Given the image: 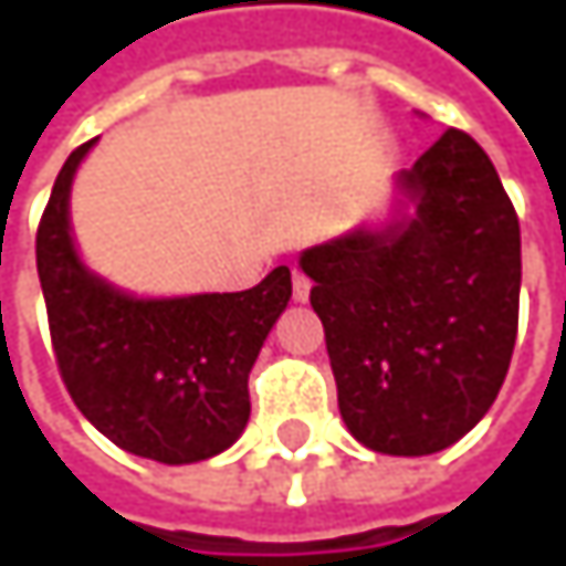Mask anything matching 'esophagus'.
<instances>
[{
    "label": "esophagus",
    "mask_w": 566,
    "mask_h": 566,
    "mask_svg": "<svg viewBox=\"0 0 566 566\" xmlns=\"http://www.w3.org/2000/svg\"><path fill=\"white\" fill-rule=\"evenodd\" d=\"M291 297L294 301H307L311 297V279L304 272H291Z\"/></svg>",
    "instance_id": "1"
}]
</instances>
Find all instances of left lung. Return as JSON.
<instances>
[{"label":"left lung","instance_id":"1","mask_svg":"<svg viewBox=\"0 0 566 566\" xmlns=\"http://www.w3.org/2000/svg\"><path fill=\"white\" fill-rule=\"evenodd\" d=\"M416 216L301 255L347 429L432 455L495 402L517 337L521 229L489 154L449 127L399 176Z\"/></svg>","mask_w":566,"mask_h":566}]
</instances>
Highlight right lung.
<instances>
[{"label": "right lung", "mask_w": 566, "mask_h": 566, "mask_svg": "<svg viewBox=\"0 0 566 566\" xmlns=\"http://www.w3.org/2000/svg\"><path fill=\"white\" fill-rule=\"evenodd\" d=\"M81 144L57 172L35 235L57 374L74 406L120 449L186 465L229 449L252 412V364L291 297L279 265L249 291L137 301L94 279L67 232Z\"/></svg>", "instance_id": "right-lung-1"}]
</instances>
